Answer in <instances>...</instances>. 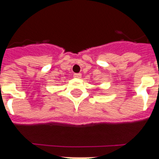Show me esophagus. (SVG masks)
Returning a JSON list of instances; mask_svg holds the SVG:
<instances>
[{
    "instance_id": "obj_1",
    "label": "esophagus",
    "mask_w": 159,
    "mask_h": 159,
    "mask_svg": "<svg viewBox=\"0 0 159 159\" xmlns=\"http://www.w3.org/2000/svg\"><path fill=\"white\" fill-rule=\"evenodd\" d=\"M73 76L75 78H81L82 77V74L81 73H75L73 75Z\"/></svg>"
}]
</instances>
